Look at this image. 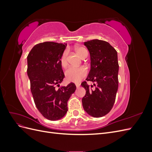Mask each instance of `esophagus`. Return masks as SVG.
<instances>
[{"mask_svg":"<svg viewBox=\"0 0 152 152\" xmlns=\"http://www.w3.org/2000/svg\"><path fill=\"white\" fill-rule=\"evenodd\" d=\"M75 86H76V87H77V88H78V87H80V84H79V83H76V84H75Z\"/></svg>","mask_w":152,"mask_h":152,"instance_id":"1","label":"esophagus"}]
</instances>
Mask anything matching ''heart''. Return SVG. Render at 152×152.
Wrapping results in <instances>:
<instances>
[{
	"instance_id": "obj_1",
	"label": "heart",
	"mask_w": 152,
	"mask_h": 152,
	"mask_svg": "<svg viewBox=\"0 0 152 152\" xmlns=\"http://www.w3.org/2000/svg\"><path fill=\"white\" fill-rule=\"evenodd\" d=\"M75 51L79 56L83 58L86 55L88 54V52L86 48L83 47H77ZM67 51L65 50L62 54L60 58V63L63 67H65L67 65ZM87 69L84 67H69L65 71V78L68 82H79L87 75Z\"/></svg>"
}]
</instances>
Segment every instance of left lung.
Masks as SVG:
<instances>
[{
  "label": "left lung",
  "mask_w": 152,
  "mask_h": 152,
  "mask_svg": "<svg viewBox=\"0 0 152 152\" xmlns=\"http://www.w3.org/2000/svg\"><path fill=\"white\" fill-rule=\"evenodd\" d=\"M84 45L91 58V70L86 80L94 82L96 87H89L86 81L81 84L86 91L82 106L89 115L102 117L110 112L115 101L118 86L117 52L102 40H89Z\"/></svg>",
  "instance_id": "8db88e82"
}]
</instances>
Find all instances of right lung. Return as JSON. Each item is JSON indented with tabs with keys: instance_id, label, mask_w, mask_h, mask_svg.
<instances>
[{
	"instance_id": "right-lung-1",
	"label": "right lung",
	"mask_w": 152,
	"mask_h": 152,
	"mask_svg": "<svg viewBox=\"0 0 152 152\" xmlns=\"http://www.w3.org/2000/svg\"><path fill=\"white\" fill-rule=\"evenodd\" d=\"M66 44L45 42L36 44L27 56V74L36 107L50 121H58L68 111L67 102L76 89L75 84L59 87L65 75L60 58Z\"/></svg>"
}]
</instances>
